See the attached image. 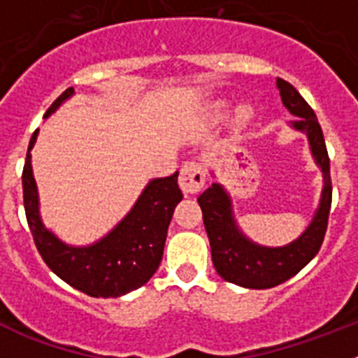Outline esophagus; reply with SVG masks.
I'll list each match as a JSON object with an SVG mask.
<instances>
[{
  "mask_svg": "<svg viewBox=\"0 0 358 358\" xmlns=\"http://www.w3.org/2000/svg\"><path fill=\"white\" fill-rule=\"evenodd\" d=\"M206 182L204 170L199 163H186L179 173V186H181L182 194L192 195L201 192V188Z\"/></svg>",
  "mask_w": 358,
  "mask_h": 358,
  "instance_id": "obj_1",
  "label": "esophagus"
}]
</instances>
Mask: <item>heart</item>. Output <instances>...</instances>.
Returning <instances> with one entry per match:
<instances>
[{"instance_id": "obj_1", "label": "heart", "mask_w": 358, "mask_h": 358, "mask_svg": "<svg viewBox=\"0 0 358 358\" xmlns=\"http://www.w3.org/2000/svg\"><path fill=\"white\" fill-rule=\"evenodd\" d=\"M218 110H226V103H218ZM248 115V109H240V116Z\"/></svg>"}]
</instances>
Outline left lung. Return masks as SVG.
I'll use <instances>...</instances> for the list:
<instances>
[{"label": "left lung", "mask_w": 358, "mask_h": 358, "mask_svg": "<svg viewBox=\"0 0 358 358\" xmlns=\"http://www.w3.org/2000/svg\"><path fill=\"white\" fill-rule=\"evenodd\" d=\"M276 87L283 106L296 116L289 123L290 129L306 136L312 157L322 173L321 199L306 229L287 245L268 248L252 242L240 229L229 194L220 182H213L197 199L210 238L215 271L229 283L245 289H271L296 276L321 249L331 206L330 159L317 116L292 84L276 78ZM211 176L215 177V173L211 172Z\"/></svg>", "instance_id": "obj_1"}]
</instances>
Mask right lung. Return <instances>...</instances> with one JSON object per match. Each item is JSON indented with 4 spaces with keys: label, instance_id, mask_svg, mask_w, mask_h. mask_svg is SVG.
I'll return each instance as SVG.
<instances>
[{
    "label": "right lung",
    "instance_id": "right-lung-1",
    "mask_svg": "<svg viewBox=\"0 0 358 358\" xmlns=\"http://www.w3.org/2000/svg\"><path fill=\"white\" fill-rule=\"evenodd\" d=\"M75 94L69 87L52 103L44 118ZM39 129L31 136L23 169V202L37 251L44 264L73 289L91 297H120L140 289L156 274L163 258L164 240L176 206L182 201L177 176L148 181L134 206L113 229L87 245H71L44 226L39 192L31 170V148Z\"/></svg>",
    "mask_w": 358,
    "mask_h": 358
}]
</instances>
